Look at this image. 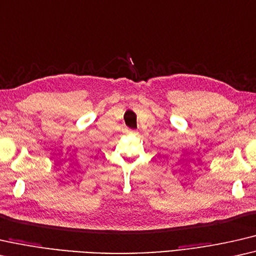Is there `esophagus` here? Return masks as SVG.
<instances>
[{
	"label": "esophagus",
	"instance_id": "1",
	"mask_svg": "<svg viewBox=\"0 0 256 256\" xmlns=\"http://www.w3.org/2000/svg\"><path fill=\"white\" fill-rule=\"evenodd\" d=\"M124 132L130 134V132H132V129H124Z\"/></svg>",
	"mask_w": 256,
	"mask_h": 256
}]
</instances>
